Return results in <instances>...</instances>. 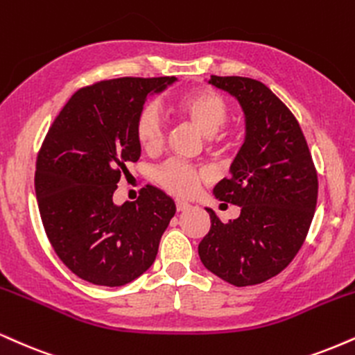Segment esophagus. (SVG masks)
<instances>
[{"label":"esophagus","instance_id":"esophagus-1","mask_svg":"<svg viewBox=\"0 0 355 355\" xmlns=\"http://www.w3.org/2000/svg\"><path fill=\"white\" fill-rule=\"evenodd\" d=\"M175 205H177V211H187V210H190V208H191V205L183 202V200H177Z\"/></svg>","mask_w":355,"mask_h":355}]
</instances>
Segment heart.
<instances>
[{
  "instance_id": "obj_1",
  "label": "heart",
  "mask_w": 355,
  "mask_h": 355,
  "mask_svg": "<svg viewBox=\"0 0 355 355\" xmlns=\"http://www.w3.org/2000/svg\"><path fill=\"white\" fill-rule=\"evenodd\" d=\"M173 109L183 121L189 122L200 134L207 137L215 150H223L226 147V139L218 132L228 122L230 107L218 92L211 89H198V91L189 92L175 102ZM135 135L144 150L157 152L164 147L166 139L165 123L162 121L159 110L153 105H145L137 115ZM155 178L170 193L191 196L202 183L210 180V173L198 166L170 160L157 170Z\"/></svg>"
}]
</instances>
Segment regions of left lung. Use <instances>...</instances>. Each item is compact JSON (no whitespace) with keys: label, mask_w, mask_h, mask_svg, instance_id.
<instances>
[{"label":"left lung","mask_w":355,"mask_h":355,"mask_svg":"<svg viewBox=\"0 0 355 355\" xmlns=\"http://www.w3.org/2000/svg\"><path fill=\"white\" fill-rule=\"evenodd\" d=\"M245 114V142L230 173L213 189L240 216L221 223L211 208L210 232L198 245L203 266L226 283L253 286L293 261L313 221L318 173L300 123L271 89L250 78L211 76Z\"/></svg>","instance_id":"8db88e82"}]
</instances>
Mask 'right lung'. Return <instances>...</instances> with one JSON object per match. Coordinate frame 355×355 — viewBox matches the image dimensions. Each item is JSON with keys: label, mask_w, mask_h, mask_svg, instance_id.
Instances as JSON below:
<instances>
[{"label": "right lung", "mask_w": 355, "mask_h": 355, "mask_svg": "<svg viewBox=\"0 0 355 355\" xmlns=\"http://www.w3.org/2000/svg\"><path fill=\"white\" fill-rule=\"evenodd\" d=\"M177 78H121L79 89L46 135L36 162V198L55 254L80 279L123 286L155 261L175 202L147 185L114 203L125 164L137 162V115ZM129 173V172H127Z\"/></svg>", "instance_id": "right-lung-1"}]
</instances>
